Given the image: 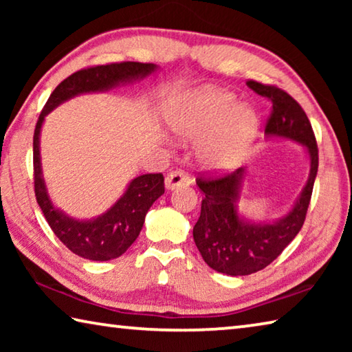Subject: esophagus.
I'll return each mask as SVG.
<instances>
[{
    "mask_svg": "<svg viewBox=\"0 0 352 352\" xmlns=\"http://www.w3.org/2000/svg\"><path fill=\"white\" fill-rule=\"evenodd\" d=\"M190 177L188 174H184L183 170H174L168 174L164 180V186L168 190H174L180 186H189L190 184Z\"/></svg>",
    "mask_w": 352,
    "mask_h": 352,
    "instance_id": "34e87169",
    "label": "esophagus"
}]
</instances>
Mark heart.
Listing matches in <instances>:
<instances>
[{
	"instance_id": "heart-1",
	"label": "heart",
	"mask_w": 352,
	"mask_h": 352,
	"mask_svg": "<svg viewBox=\"0 0 352 352\" xmlns=\"http://www.w3.org/2000/svg\"><path fill=\"white\" fill-rule=\"evenodd\" d=\"M166 121L182 141L197 142V163L212 174L237 168L261 127L252 107L239 104L236 94L216 87L184 94L166 111Z\"/></svg>"
}]
</instances>
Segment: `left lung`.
I'll list each match as a JSON object with an SVG mask.
<instances>
[{
  "instance_id": "8db88e82",
  "label": "left lung",
  "mask_w": 352,
  "mask_h": 352,
  "mask_svg": "<svg viewBox=\"0 0 352 352\" xmlns=\"http://www.w3.org/2000/svg\"><path fill=\"white\" fill-rule=\"evenodd\" d=\"M247 85L272 100L273 111L265 127V138L294 141L305 147L309 177L290 210L275 220H253L239 211L245 168L216 180L199 178L197 186L205 197L192 230L194 242L212 270L230 276L252 275L265 269L295 239L305 223L318 170L317 141L300 104L276 87L254 80H248Z\"/></svg>"
}]
</instances>
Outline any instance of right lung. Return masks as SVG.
Masks as SVG:
<instances>
[{
  "mask_svg": "<svg viewBox=\"0 0 352 352\" xmlns=\"http://www.w3.org/2000/svg\"><path fill=\"white\" fill-rule=\"evenodd\" d=\"M158 65L122 62L80 69L67 77L47 99L34 132V183L37 204L54 234L74 254L90 261H110L126 253L140 236L147 211L164 194L162 174H144L129 182L121 197L105 212L76 219L54 205L43 177L40 135L45 118L67 100L80 94L105 93L119 85L140 82L158 71Z\"/></svg>",
  "mask_w": 352,
  "mask_h": 352,
  "instance_id": "right-lung-1",
  "label": "right lung"
}]
</instances>
